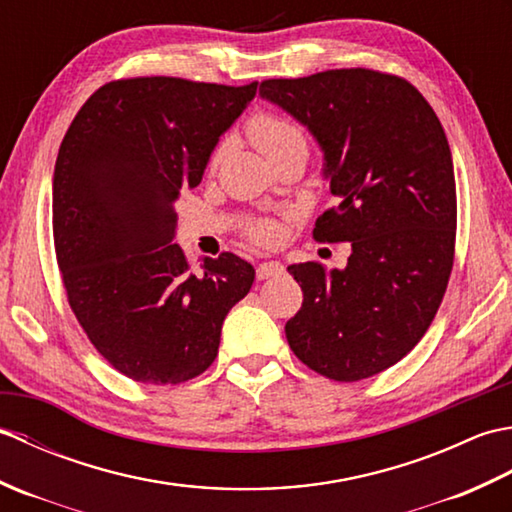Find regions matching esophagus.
<instances>
[{
    "label": "esophagus",
    "mask_w": 512,
    "mask_h": 512,
    "mask_svg": "<svg viewBox=\"0 0 512 512\" xmlns=\"http://www.w3.org/2000/svg\"><path fill=\"white\" fill-rule=\"evenodd\" d=\"M284 264L279 262H264L257 266V279H270V277H279L284 275Z\"/></svg>",
    "instance_id": "esophagus-1"
}]
</instances>
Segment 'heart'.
<instances>
[{"label": "heart", "instance_id": "1", "mask_svg": "<svg viewBox=\"0 0 512 512\" xmlns=\"http://www.w3.org/2000/svg\"><path fill=\"white\" fill-rule=\"evenodd\" d=\"M248 136L266 158H273L290 147H306V136L301 129L275 114L255 116L248 123ZM248 237L259 244H273L279 237V224L273 220H257L248 226Z\"/></svg>", "mask_w": 512, "mask_h": 512}]
</instances>
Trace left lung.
Instances as JSON below:
<instances>
[{
    "instance_id": "left-lung-1",
    "label": "left lung",
    "mask_w": 512,
    "mask_h": 512,
    "mask_svg": "<svg viewBox=\"0 0 512 512\" xmlns=\"http://www.w3.org/2000/svg\"><path fill=\"white\" fill-rule=\"evenodd\" d=\"M259 96L323 151L339 206L314 239L352 242L345 268L288 266L303 290L290 350L341 383L374 376L416 347L449 284L458 202L447 136L411 83L365 68L268 79Z\"/></svg>"
}]
</instances>
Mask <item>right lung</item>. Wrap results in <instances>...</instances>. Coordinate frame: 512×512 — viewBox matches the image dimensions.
Instances as JSON below:
<instances>
[{
	"instance_id": "obj_1",
	"label": "right lung",
	"mask_w": 512,
	"mask_h": 512,
	"mask_svg": "<svg viewBox=\"0 0 512 512\" xmlns=\"http://www.w3.org/2000/svg\"><path fill=\"white\" fill-rule=\"evenodd\" d=\"M173 76L105 83L74 116L52 178V231L70 308L96 350L138 383L200 376L255 268L204 257L191 270L176 200L198 187L220 136L255 99Z\"/></svg>"
}]
</instances>
